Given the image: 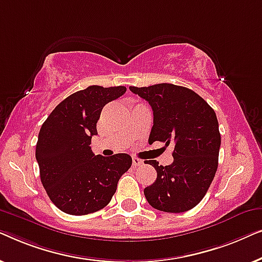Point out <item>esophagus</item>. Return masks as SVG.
Segmentation results:
<instances>
[{
	"label": "esophagus",
	"instance_id": "34e87169",
	"mask_svg": "<svg viewBox=\"0 0 262 262\" xmlns=\"http://www.w3.org/2000/svg\"><path fill=\"white\" fill-rule=\"evenodd\" d=\"M132 164H134V167L142 166V164H143V161H142L141 159H138V157L132 156Z\"/></svg>",
	"mask_w": 262,
	"mask_h": 262
}]
</instances>
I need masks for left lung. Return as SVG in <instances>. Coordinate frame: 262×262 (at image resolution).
<instances>
[{
    "label": "left lung",
    "mask_w": 262,
    "mask_h": 262,
    "mask_svg": "<svg viewBox=\"0 0 262 262\" xmlns=\"http://www.w3.org/2000/svg\"><path fill=\"white\" fill-rule=\"evenodd\" d=\"M149 102L154 125L149 143H174L173 163L159 166L145 161L157 171L144 195L154 209L180 213L202 202L218 167L221 134L216 113L209 103L191 89L171 83L130 87Z\"/></svg>",
    "instance_id": "1"
}]
</instances>
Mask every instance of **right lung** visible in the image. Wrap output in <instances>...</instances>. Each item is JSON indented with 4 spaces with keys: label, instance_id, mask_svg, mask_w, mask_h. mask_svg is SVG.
I'll return each instance as SVG.
<instances>
[{
    "label": "right lung",
    "instance_id": "add662e5",
    "mask_svg": "<svg viewBox=\"0 0 262 262\" xmlns=\"http://www.w3.org/2000/svg\"><path fill=\"white\" fill-rule=\"evenodd\" d=\"M125 92L124 85H89L64 99L41 125L35 146L40 180L63 212L82 216L103 209L131 167L127 154L105 157L91 148L103 106Z\"/></svg>",
    "mask_w": 262,
    "mask_h": 262
}]
</instances>
